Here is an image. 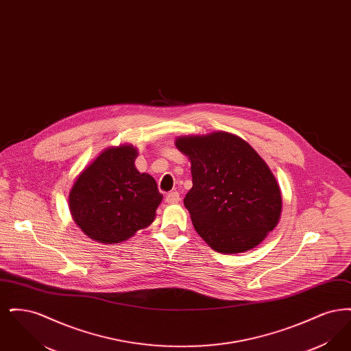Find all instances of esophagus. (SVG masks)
<instances>
[{
    "instance_id": "esophagus-1",
    "label": "esophagus",
    "mask_w": 351,
    "mask_h": 351,
    "mask_svg": "<svg viewBox=\"0 0 351 351\" xmlns=\"http://www.w3.org/2000/svg\"><path fill=\"white\" fill-rule=\"evenodd\" d=\"M166 201H167L168 204H178L180 201L179 192H169V193H167Z\"/></svg>"
}]
</instances>
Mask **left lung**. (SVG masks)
Listing matches in <instances>:
<instances>
[{
	"label": "left lung",
	"instance_id": "obj_1",
	"mask_svg": "<svg viewBox=\"0 0 351 351\" xmlns=\"http://www.w3.org/2000/svg\"><path fill=\"white\" fill-rule=\"evenodd\" d=\"M175 145L191 160L184 205L201 238L223 254L259 245L278 225L282 195L256 151L225 132L180 136Z\"/></svg>",
	"mask_w": 351,
	"mask_h": 351
}]
</instances>
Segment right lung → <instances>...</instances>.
Listing matches in <instances>:
<instances>
[{
    "mask_svg": "<svg viewBox=\"0 0 351 351\" xmlns=\"http://www.w3.org/2000/svg\"><path fill=\"white\" fill-rule=\"evenodd\" d=\"M136 156L133 146L106 149L73 184L71 215L89 238L116 245L155 219L163 195L152 176L135 168Z\"/></svg>",
    "mask_w": 351,
    "mask_h": 351,
    "instance_id": "right-lung-1",
    "label": "right lung"
}]
</instances>
